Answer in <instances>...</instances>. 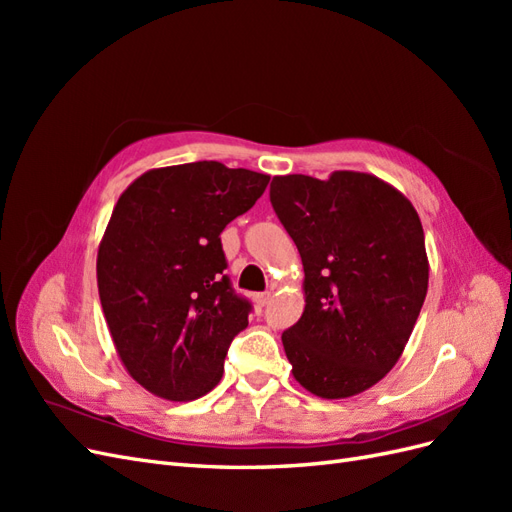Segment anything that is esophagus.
I'll return each mask as SVG.
<instances>
[{
	"label": "esophagus",
	"instance_id": "esophagus-1",
	"mask_svg": "<svg viewBox=\"0 0 512 512\" xmlns=\"http://www.w3.org/2000/svg\"><path fill=\"white\" fill-rule=\"evenodd\" d=\"M254 301H256V305H258V307H265V305L271 301V292L267 290V292H260V294H256V299H254Z\"/></svg>",
	"mask_w": 512,
	"mask_h": 512
}]
</instances>
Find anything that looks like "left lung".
I'll return each mask as SVG.
<instances>
[{
	"label": "left lung",
	"instance_id": "obj_1",
	"mask_svg": "<svg viewBox=\"0 0 512 512\" xmlns=\"http://www.w3.org/2000/svg\"><path fill=\"white\" fill-rule=\"evenodd\" d=\"M271 205L305 271V309L282 333L294 380L322 399L371 389L399 361L425 301L421 218L391 183L356 170L273 177Z\"/></svg>",
	"mask_w": 512,
	"mask_h": 512
}]
</instances>
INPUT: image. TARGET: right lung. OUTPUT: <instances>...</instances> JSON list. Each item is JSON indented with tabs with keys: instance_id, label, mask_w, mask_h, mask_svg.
I'll return each instance as SVG.
<instances>
[{
	"instance_id": "right-lung-1",
	"label": "right lung",
	"mask_w": 512,
	"mask_h": 512,
	"mask_svg": "<svg viewBox=\"0 0 512 512\" xmlns=\"http://www.w3.org/2000/svg\"><path fill=\"white\" fill-rule=\"evenodd\" d=\"M269 175L220 162L151 168L119 196L98 247V292L128 374L156 397L192 401L222 380L252 305L224 275L220 232Z\"/></svg>"
}]
</instances>
